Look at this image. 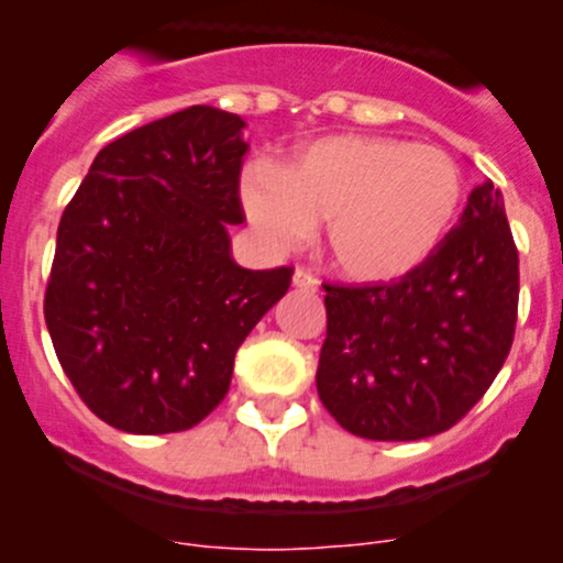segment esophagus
Returning a JSON list of instances; mask_svg holds the SVG:
<instances>
[{"label":"esophagus","instance_id":"1","mask_svg":"<svg viewBox=\"0 0 563 563\" xmlns=\"http://www.w3.org/2000/svg\"><path fill=\"white\" fill-rule=\"evenodd\" d=\"M294 288H299V291H316L318 288L316 275H310V272L305 269H297L294 272Z\"/></svg>","mask_w":563,"mask_h":563}]
</instances>
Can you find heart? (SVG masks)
<instances>
[{
	"instance_id": "b5f03b06",
	"label": "heart",
	"mask_w": 563,
	"mask_h": 563,
	"mask_svg": "<svg viewBox=\"0 0 563 563\" xmlns=\"http://www.w3.org/2000/svg\"><path fill=\"white\" fill-rule=\"evenodd\" d=\"M457 161L435 146L384 135H329L286 168L253 161L240 201L266 245H299L323 220V250L343 277L384 283L435 253L463 207Z\"/></svg>"
}]
</instances>
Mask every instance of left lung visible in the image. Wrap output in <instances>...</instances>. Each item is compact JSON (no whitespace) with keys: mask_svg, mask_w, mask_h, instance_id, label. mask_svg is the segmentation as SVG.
Listing matches in <instances>:
<instances>
[{"mask_svg":"<svg viewBox=\"0 0 563 563\" xmlns=\"http://www.w3.org/2000/svg\"><path fill=\"white\" fill-rule=\"evenodd\" d=\"M518 264L504 196L487 179L413 272L376 286L323 283V408L371 441H417L457 424L512 349Z\"/></svg>","mask_w":563,"mask_h":563,"instance_id":"8db88e82","label":"left lung"}]
</instances>
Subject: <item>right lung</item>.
<instances>
[{
	"mask_svg": "<svg viewBox=\"0 0 563 563\" xmlns=\"http://www.w3.org/2000/svg\"><path fill=\"white\" fill-rule=\"evenodd\" d=\"M236 113L190 106L103 146L65 207L45 286L56 360L89 411L124 433L190 430L223 402L250 329L291 266L242 269L247 144Z\"/></svg>",
	"mask_w": 563,
	"mask_h": 563,
	"instance_id": "add662e5",
	"label": "right lung"
}]
</instances>
